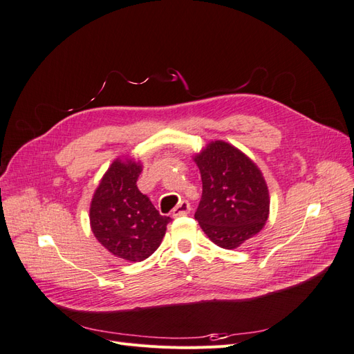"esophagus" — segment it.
Returning a JSON list of instances; mask_svg holds the SVG:
<instances>
[{
  "label": "esophagus",
  "mask_w": 354,
  "mask_h": 354,
  "mask_svg": "<svg viewBox=\"0 0 354 354\" xmlns=\"http://www.w3.org/2000/svg\"><path fill=\"white\" fill-rule=\"evenodd\" d=\"M190 203L186 201V199H183V201H180L178 203H177V207L173 209V216L174 217H178V216H186V214H189L190 212Z\"/></svg>",
  "instance_id": "obj_1"
}]
</instances>
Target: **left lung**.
I'll return each instance as SVG.
<instances>
[{"label": "left lung", "mask_w": 354, "mask_h": 354, "mask_svg": "<svg viewBox=\"0 0 354 354\" xmlns=\"http://www.w3.org/2000/svg\"><path fill=\"white\" fill-rule=\"evenodd\" d=\"M202 196L195 218L221 248H238L269 217V190L260 169L236 147L212 142L195 158Z\"/></svg>", "instance_id": "1"}]
</instances>
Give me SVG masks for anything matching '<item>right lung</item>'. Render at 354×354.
<instances>
[{"instance_id": "obj_1", "label": "right lung", "mask_w": 354, "mask_h": 354, "mask_svg": "<svg viewBox=\"0 0 354 354\" xmlns=\"http://www.w3.org/2000/svg\"><path fill=\"white\" fill-rule=\"evenodd\" d=\"M142 165L116 159L102 178L90 208L94 236L115 257L142 261L162 242L169 217L137 189Z\"/></svg>"}]
</instances>
